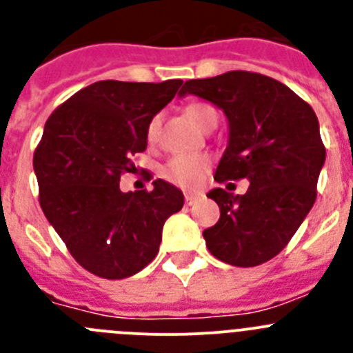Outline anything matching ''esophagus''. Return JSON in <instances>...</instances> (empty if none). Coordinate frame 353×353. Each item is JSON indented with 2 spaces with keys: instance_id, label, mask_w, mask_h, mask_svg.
<instances>
[{
  "instance_id": "obj_1",
  "label": "esophagus",
  "mask_w": 353,
  "mask_h": 353,
  "mask_svg": "<svg viewBox=\"0 0 353 353\" xmlns=\"http://www.w3.org/2000/svg\"><path fill=\"white\" fill-rule=\"evenodd\" d=\"M198 199H199V194H192V192H187L185 194V205L192 206L194 203L198 201Z\"/></svg>"
}]
</instances>
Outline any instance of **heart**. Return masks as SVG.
Segmentation results:
<instances>
[{
  "mask_svg": "<svg viewBox=\"0 0 353 353\" xmlns=\"http://www.w3.org/2000/svg\"><path fill=\"white\" fill-rule=\"evenodd\" d=\"M187 113L201 129L216 119V112L213 106L206 103H190L187 106ZM161 115H154L147 125V140L154 143L159 134ZM210 170V157L205 154H179L171 157L163 168V176L168 182L179 187H196L203 180L206 171Z\"/></svg>",
  "mask_w": 353,
  "mask_h": 353,
  "instance_id": "obj_1",
  "label": "heart"
}]
</instances>
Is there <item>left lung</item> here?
<instances>
[{
    "label": "left lung",
    "mask_w": 353,
    "mask_h": 353,
    "mask_svg": "<svg viewBox=\"0 0 353 353\" xmlns=\"http://www.w3.org/2000/svg\"><path fill=\"white\" fill-rule=\"evenodd\" d=\"M185 94L228 117V148L213 179L250 182L243 196L210 190L221 219L203 231L206 247L231 266H259L285 248L315 203L325 163L319 119L289 87L252 71L189 80L180 90Z\"/></svg>",
    "instance_id": "8db88e82"
}]
</instances>
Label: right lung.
<instances>
[{
	"instance_id": "1",
	"label": "right lung",
	"mask_w": 353,
	"mask_h": 353,
	"mask_svg": "<svg viewBox=\"0 0 353 353\" xmlns=\"http://www.w3.org/2000/svg\"><path fill=\"white\" fill-rule=\"evenodd\" d=\"M182 80H101L52 112L34 150L40 206L77 263L121 280L154 261L163 225L183 206L182 190L157 179L154 189L122 192L131 157L147 148V125Z\"/></svg>"
}]
</instances>
